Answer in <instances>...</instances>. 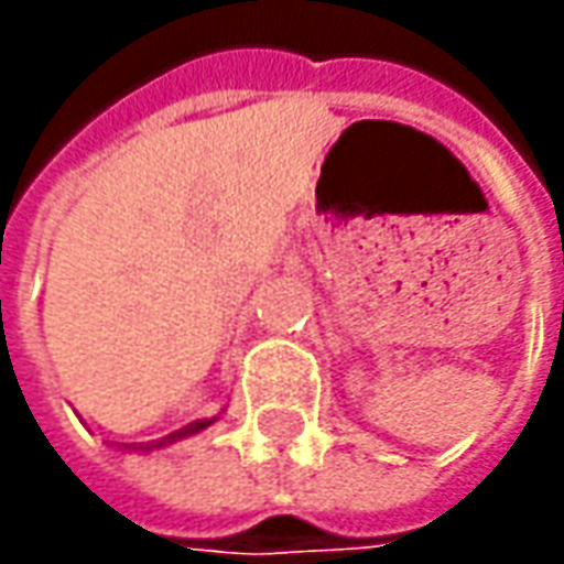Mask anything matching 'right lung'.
Masks as SVG:
<instances>
[{"label":"right lung","instance_id":"right-lung-1","mask_svg":"<svg viewBox=\"0 0 564 564\" xmlns=\"http://www.w3.org/2000/svg\"><path fill=\"white\" fill-rule=\"evenodd\" d=\"M213 423V417H200V421H191L185 423L182 430H175V433H169V436H163L160 443H141L138 448H156V445H163V443H172V440H182V436H191V433H197V430H204V426H209ZM131 448V445H128Z\"/></svg>","mask_w":564,"mask_h":564}]
</instances>
